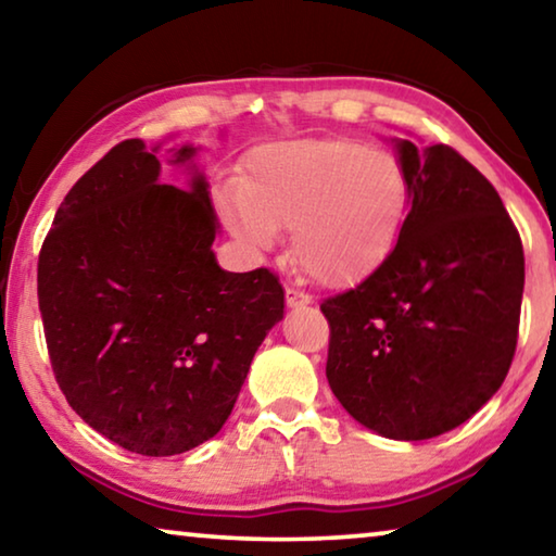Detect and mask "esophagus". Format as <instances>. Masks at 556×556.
<instances>
[{"mask_svg": "<svg viewBox=\"0 0 556 556\" xmlns=\"http://www.w3.org/2000/svg\"><path fill=\"white\" fill-rule=\"evenodd\" d=\"M287 304L292 306H309L312 304V296L309 294H304V292H296V289H292V287H287Z\"/></svg>", "mask_w": 556, "mask_h": 556, "instance_id": "34e87169", "label": "esophagus"}]
</instances>
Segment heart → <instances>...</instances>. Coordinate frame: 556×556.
<instances>
[{
  "label": "heart",
  "mask_w": 556,
  "mask_h": 556,
  "mask_svg": "<svg viewBox=\"0 0 556 556\" xmlns=\"http://www.w3.org/2000/svg\"><path fill=\"white\" fill-rule=\"evenodd\" d=\"M403 161L356 140H294L254 151L223 217L247 247L267 252L294 230V254L314 279L349 287L393 252L410 210Z\"/></svg>",
  "instance_id": "heart-1"
}]
</instances>
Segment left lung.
<instances>
[{"label":"left lung","mask_w":556,"mask_h":556,"mask_svg":"<svg viewBox=\"0 0 556 556\" xmlns=\"http://www.w3.org/2000/svg\"><path fill=\"white\" fill-rule=\"evenodd\" d=\"M410 210L381 267L326 299V378L349 416L393 440L472 418L513 364L522 240L490 180L451 146L393 138Z\"/></svg>","instance_id":"1"}]
</instances>
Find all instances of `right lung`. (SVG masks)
I'll list each match as a JSON object with an SVG mask.
<instances>
[{
    "mask_svg": "<svg viewBox=\"0 0 556 556\" xmlns=\"http://www.w3.org/2000/svg\"><path fill=\"white\" fill-rule=\"evenodd\" d=\"M161 146L123 140L56 210L39 254L51 368L88 426L165 457L215 438L285 289L269 269L225 271L195 146L170 148L188 188L161 182Z\"/></svg>",
    "mask_w": 556,
    "mask_h": 556,
    "instance_id": "1",
    "label": "right lung"
}]
</instances>
